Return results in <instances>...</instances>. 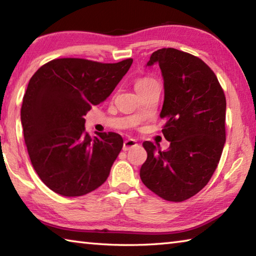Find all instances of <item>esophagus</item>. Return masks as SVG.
<instances>
[{
	"label": "esophagus",
	"mask_w": 256,
	"mask_h": 256,
	"mask_svg": "<svg viewBox=\"0 0 256 256\" xmlns=\"http://www.w3.org/2000/svg\"><path fill=\"white\" fill-rule=\"evenodd\" d=\"M138 144H136V140H134V138H128V140L124 141L123 144V150L124 151H128L130 149H132L136 146Z\"/></svg>",
	"instance_id": "34e87169"
}]
</instances>
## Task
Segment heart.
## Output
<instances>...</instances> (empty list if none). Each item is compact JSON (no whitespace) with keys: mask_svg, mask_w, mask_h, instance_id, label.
Returning <instances> with one entry per match:
<instances>
[{"mask_svg":"<svg viewBox=\"0 0 256 256\" xmlns=\"http://www.w3.org/2000/svg\"><path fill=\"white\" fill-rule=\"evenodd\" d=\"M154 84H157V81L152 79V78L142 76V78H138V79H136V82H134V88H136L138 94H140Z\"/></svg>","mask_w":256,"mask_h":256,"instance_id":"b5f03b06","label":"heart"}]
</instances>
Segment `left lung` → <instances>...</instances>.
Masks as SVG:
<instances>
[{"mask_svg": "<svg viewBox=\"0 0 256 256\" xmlns=\"http://www.w3.org/2000/svg\"><path fill=\"white\" fill-rule=\"evenodd\" d=\"M154 63L164 76L160 118L170 146L162 151L144 142L148 157L140 177L164 200L182 202L200 192L218 166L226 142V97L214 72L196 56L162 48L146 66Z\"/></svg>", "mask_w": 256, "mask_h": 256, "instance_id": "1", "label": "left lung"}]
</instances>
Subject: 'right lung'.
<instances>
[{
	"instance_id": "1",
	"label": "right lung",
	"mask_w": 256,
	"mask_h": 256,
	"mask_svg": "<svg viewBox=\"0 0 256 256\" xmlns=\"http://www.w3.org/2000/svg\"><path fill=\"white\" fill-rule=\"evenodd\" d=\"M132 62L56 58L30 79L21 106L24 142L34 170L55 193L81 196L106 182L123 138L114 132L92 138L84 118L110 96Z\"/></svg>"
}]
</instances>
